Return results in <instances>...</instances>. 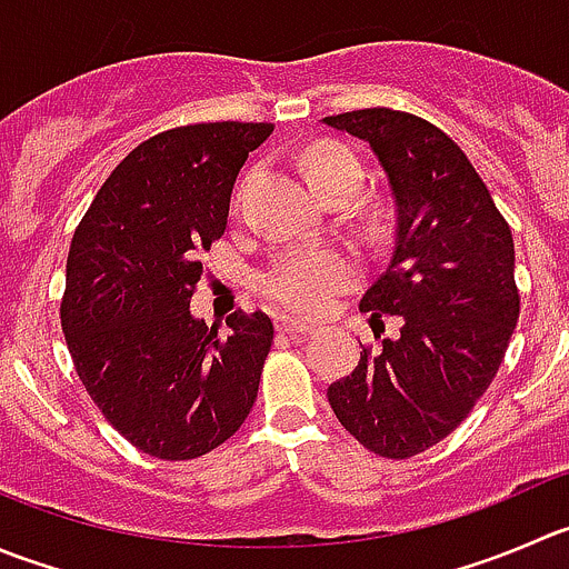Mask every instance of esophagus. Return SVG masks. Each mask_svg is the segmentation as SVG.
I'll list each match as a JSON object with an SVG mask.
<instances>
[{
  "label": "esophagus",
  "mask_w": 569,
  "mask_h": 569,
  "mask_svg": "<svg viewBox=\"0 0 569 569\" xmlns=\"http://www.w3.org/2000/svg\"><path fill=\"white\" fill-rule=\"evenodd\" d=\"M278 330L280 333H289L291 339H302V336L311 333V325L300 322V319H291V317H278Z\"/></svg>",
  "instance_id": "obj_1"
}]
</instances>
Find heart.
I'll return each instance as SVG.
<instances>
[{
    "label": "heart",
    "mask_w": 569,
    "mask_h": 569,
    "mask_svg": "<svg viewBox=\"0 0 569 569\" xmlns=\"http://www.w3.org/2000/svg\"><path fill=\"white\" fill-rule=\"evenodd\" d=\"M306 172L311 186L339 183L352 180L361 183V161L341 144H317L306 158ZM356 280V261L339 247H313V250L291 252L280 258L267 274H263V291L272 302L289 308V311L313 317L325 311L339 291Z\"/></svg>",
    "instance_id": "b5f03b06"
}]
</instances>
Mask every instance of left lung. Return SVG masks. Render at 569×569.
I'll return each instance as SVG.
<instances>
[{
  "mask_svg": "<svg viewBox=\"0 0 569 569\" xmlns=\"http://www.w3.org/2000/svg\"><path fill=\"white\" fill-rule=\"evenodd\" d=\"M322 124L369 144L383 169L395 236L361 311L402 322L328 386V402L363 448L408 459L459 428L503 361L520 317L515 241L472 163L431 121L367 108Z\"/></svg>",
  "mask_w": 569,
  "mask_h": 569,
  "instance_id": "left-lung-1",
  "label": "left lung"
}]
</instances>
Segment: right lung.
<instances>
[{"label":"right lung","instance_id":"1","mask_svg":"<svg viewBox=\"0 0 569 569\" xmlns=\"http://www.w3.org/2000/svg\"><path fill=\"white\" fill-rule=\"evenodd\" d=\"M274 124L213 121L158 132L113 169L71 239L60 306L82 386L116 431L163 461L211 453L258 397L267 313L219 336L191 313L197 261L224 233L247 156Z\"/></svg>","mask_w":569,"mask_h":569}]
</instances>
